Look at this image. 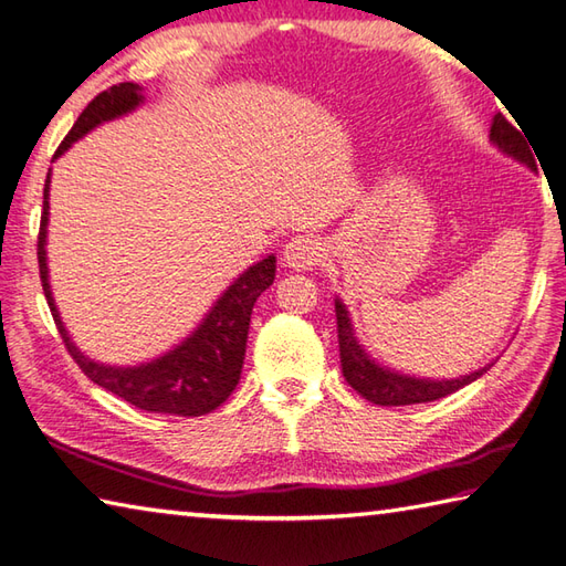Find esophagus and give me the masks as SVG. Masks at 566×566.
<instances>
[{
  "mask_svg": "<svg viewBox=\"0 0 566 566\" xmlns=\"http://www.w3.org/2000/svg\"><path fill=\"white\" fill-rule=\"evenodd\" d=\"M323 260V245L314 235H296L284 248V262L292 270H314Z\"/></svg>",
  "mask_w": 566,
  "mask_h": 566,
  "instance_id": "34e87169",
  "label": "esophagus"
}]
</instances>
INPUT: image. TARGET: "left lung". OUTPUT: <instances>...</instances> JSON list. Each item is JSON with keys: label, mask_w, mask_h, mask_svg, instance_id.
<instances>
[{"label": "left lung", "mask_w": 566, "mask_h": 566, "mask_svg": "<svg viewBox=\"0 0 566 566\" xmlns=\"http://www.w3.org/2000/svg\"><path fill=\"white\" fill-rule=\"evenodd\" d=\"M521 130L515 128L501 112L491 118V140H494L506 155H513L515 160L525 163L531 170H537L533 150H531V146H527L531 140H525V134H521ZM335 318H338V345H340L343 377L359 396H365L367 401L377 403V406H408V403H428V401L442 399V396L454 394L457 389L472 384L491 367L489 365V367L474 371V375H467L462 379L432 381V379L406 377V375H399V371H389V369L379 367L375 359L367 357V353L359 347V343L355 338L353 326H350V316H347V308L343 306V302H338V298H335Z\"/></svg>", "instance_id": "8db88e82"}]
</instances>
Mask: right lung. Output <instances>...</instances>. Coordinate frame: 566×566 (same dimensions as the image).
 Segmentation results:
<instances>
[{
  "label": "right lung",
  "mask_w": 566,
  "mask_h": 566,
  "mask_svg": "<svg viewBox=\"0 0 566 566\" xmlns=\"http://www.w3.org/2000/svg\"><path fill=\"white\" fill-rule=\"evenodd\" d=\"M143 102L140 87L134 82H122L114 87L99 92L84 112L77 116L75 126L55 150L63 155L72 143L82 138L87 130L104 122L122 116ZM48 187H51V172L45 177L43 187V213L39 231V270L45 302L51 306L53 321L63 338L70 357L77 367L102 389L122 396L130 406L143 408L150 413H170V416H203L219 408L228 396L233 394L240 379L245 359V343L250 328V314L258 296L274 282V255L252 264L238 280L228 286L219 302L213 304L209 316L189 338L177 345L175 350L153 359L148 365L138 367H109L92 363L84 357L60 321V314L53 302L51 284H48V264H45V226H48Z\"/></svg>",
  "instance_id": "obj_1"
}]
</instances>
